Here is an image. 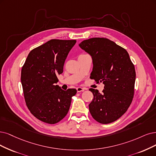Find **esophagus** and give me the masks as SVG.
<instances>
[{
	"label": "esophagus",
	"instance_id": "obj_1",
	"mask_svg": "<svg viewBox=\"0 0 156 156\" xmlns=\"http://www.w3.org/2000/svg\"><path fill=\"white\" fill-rule=\"evenodd\" d=\"M86 89L85 88H83V87H77L76 88V90H77V92L78 93H80V92H82V91H84Z\"/></svg>",
	"mask_w": 156,
	"mask_h": 156
}]
</instances>
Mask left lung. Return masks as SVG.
<instances>
[{
  "label": "left lung",
  "instance_id": "left-lung-1",
  "mask_svg": "<svg viewBox=\"0 0 156 156\" xmlns=\"http://www.w3.org/2000/svg\"><path fill=\"white\" fill-rule=\"evenodd\" d=\"M93 58L90 74L96 83L103 82L101 94L93 88L94 98L89 105L93 118L102 124L119 119L130 105L134 94L135 67L128 52L106 38H91L79 44Z\"/></svg>",
  "mask_w": 156,
  "mask_h": 156
}]
</instances>
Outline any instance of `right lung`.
<instances>
[{"mask_svg": "<svg viewBox=\"0 0 156 156\" xmlns=\"http://www.w3.org/2000/svg\"><path fill=\"white\" fill-rule=\"evenodd\" d=\"M76 40L52 39L29 53L21 71V83L26 105L34 117L55 124L64 118L70 108L75 89L62 90L56 85L57 76Z\"/></svg>", "mask_w": 156, "mask_h": 156, "instance_id": "right-lung-1", "label": "right lung"}]
</instances>
